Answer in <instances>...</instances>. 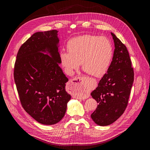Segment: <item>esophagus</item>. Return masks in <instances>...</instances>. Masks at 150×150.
I'll return each mask as SVG.
<instances>
[{"label":"esophagus","instance_id":"34e87169","mask_svg":"<svg viewBox=\"0 0 150 150\" xmlns=\"http://www.w3.org/2000/svg\"><path fill=\"white\" fill-rule=\"evenodd\" d=\"M78 81H77V83H76V84H77L76 89L78 90H80L81 89H84V87H83V86H81L80 84H82V83L83 84L84 83V78H80V77H79V78H78ZM76 80H78V79H76Z\"/></svg>","mask_w":150,"mask_h":150}]
</instances>
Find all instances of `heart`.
I'll return each instance as SVG.
<instances>
[{"mask_svg": "<svg viewBox=\"0 0 150 150\" xmlns=\"http://www.w3.org/2000/svg\"><path fill=\"white\" fill-rule=\"evenodd\" d=\"M68 52H62L60 59L68 73L72 74L82 64L86 73L100 78L106 73L112 57V45L107 38L84 35L69 40Z\"/></svg>", "mask_w": 150, "mask_h": 150, "instance_id": "obj_1", "label": "heart"}]
</instances>
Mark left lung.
<instances>
[{"instance_id":"obj_1","label":"left lung","mask_w":150,"mask_h":150,"mask_svg":"<svg viewBox=\"0 0 150 150\" xmlns=\"http://www.w3.org/2000/svg\"><path fill=\"white\" fill-rule=\"evenodd\" d=\"M111 35L115 47L112 60L98 86L91 93L98 103L91 117L99 126L111 125L123 114L134 81V71L128 50L114 34Z\"/></svg>"}]
</instances>
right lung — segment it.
<instances>
[{
	"mask_svg": "<svg viewBox=\"0 0 150 150\" xmlns=\"http://www.w3.org/2000/svg\"><path fill=\"white\" fill-rule=\"evenodd\" d=\"M57 32L32 35L19 49L13 70L22 108L35 121L47 125L62 120L71 99L65 90L68 79L59 66ZM46 51L50 56L41 52Z\"/></svg>",
	"mask_w": 150,
	"mask_h": 150,
	"instance_id": "obj_1",
	"label": "right lung"
}]
</instances>
